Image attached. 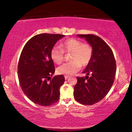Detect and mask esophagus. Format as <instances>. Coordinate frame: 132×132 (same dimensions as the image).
I'll list each match as a JSON object with an SVG mask.
<instances>
[{"label": "esophagus", "mask_w": 132, "mask_h": 132, "mask_svg": "<svg viewBox=\"0 0 132 132\" xmlns=\"http://www.w3.org/2000/svg\"><path fill=\"white\" fill-rule=\"evenodd\" d=\"M69 76H68V75H65L64 76V79H65V80H67L69 78Z\"/></svg>", "instance_id": "esophagus-1"}]
</instances>
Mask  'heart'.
<instances>
[{
	"mask_svg": "<svg viewBox=\"0 0 132 132\" xmlns=\"http://www.w3.org/2000/svg\"><path fill=\"white\" fill-rule=\"evenodd\" d=\"M61 47L54 46L51 49L50 56L56 64L62 63L64 59V52L71 53V62L58 67L57 72L59 75H72L79 71L81 66L85 67L90 63L93 55V48L88 42L82 43L75 38H69L61 44Z\"/></svg>",
	"mask_w": 132,
	"mask_h": 132,
	"instance_id": "b5f03b06",
	"label": "heart"
}]
</instances>
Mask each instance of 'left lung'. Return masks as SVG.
<instances>
[{
	"label": "left lung",
	"instance_id": "8db88e82",
	"mask_svg": "<svg viewBox=\"0 0 132 132\" xmlns=\"http://www.w3.org/2000/svg\"><path fill=\"white\" fill-rule=\"evenodd\" d=\"M77 36L84 38L91 45L93 55L82 72L87 76L77 77L74 97L80 104L91 105L103 99L111 88L116 75V62L111 48L100 37L92 34Z\"/></svg>",
	"mask_w": 132,
	"mask_h": 132
}]
</instances>
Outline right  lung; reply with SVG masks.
I'll list each match as a JSON object with an SVG mask.
<instances>
[{"instance_id":"1","label":"right lung","mask_w":132,"mask_h":132,"mask_svg":"<svg viewBox=\"0 0 132 132\" xmlns=\"http://www.w3.org/2000/svg\"><path fill=\"white\" fill-rule=\"evenodd\" d=\"M64 35L40 34L29 39L22 50L18 63L20 86L31 101L41 106L52 105L59 99L63 75L51 79L55 66L50 52Z\"/></svg>"}]
</instances>
